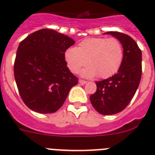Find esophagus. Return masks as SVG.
Listing matches in <instances>:
<instances>
[{
  "label": "esophagus",
  "mask_w": 155,
  "mask_h": 155,
  "mask_svg": "<svg viewBox=\"0 0 155 155\" xmlns=\"http://www.w3.org/2000/svg\"><path fill=\"white\" fill-rule=\"evenodd\" d=\"M79 83H80V84H86L87 81H86L82 80V79H80V80H79Z\"/></svg>",
  "instance_id": "1"
}]
</instances>
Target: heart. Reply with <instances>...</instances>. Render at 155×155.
I'll list each match as a JSON object with an SVG mask.
<instances>
[{
  "instance_id": "heart-1",
  "label": "heart",
  "mask_w": 155,
  "mask_h": 155,
  "mask_svg": "<svg viewBox=\"0 0 155 155\" xmlns=\"http://www.w3.org/2000/svg\"><path fill=\"white\" fill-rule=\"evenodd\" d=\"M124 59V50L119 40L114 38H92L83 40L77 48H70L65 52V60L74 74L87 64L82 74L97 75L107 78L118 71Z\"/></svg>"
}]
</instances>
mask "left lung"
<instances>
[{
  "label": "left lung",
  "mask_w": 155,
  "mask_h": 155,
  "mask_svg": "<svg viewBox=\"0 0 155 155\" xmlns=\"http://www.w3.org/2000/svg\"><path fill=\"white\" fill-rule=\"evenodd\" d=\"M105 34H111L120 41L124 59L117 74L96 81V92L90 96V101L99 113L111 115L122 111L137 92L142 75V52L129 35L114 31Z\"/></svg>",
  "instance_id": "obj_1"
}]
</instances>
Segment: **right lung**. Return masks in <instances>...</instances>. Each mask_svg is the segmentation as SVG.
<instances>
[{"mask_svg":"<svg viewBox=\"0 0 155 155\" xmlns=\"http://www.w3.org/2000/svg\"><path fill=\"white\" fill-rule=\"evenodd\" d=\"M74 45L71 38L50 29L38 30L20 42L14 76L22 101L30 109L50 114L63 106L78 82L65 60V52Z\"/></svg>","mask_w":155,"mask_h":155,"instance_id":"add662e5","label":"right lung"}]
</instances>
